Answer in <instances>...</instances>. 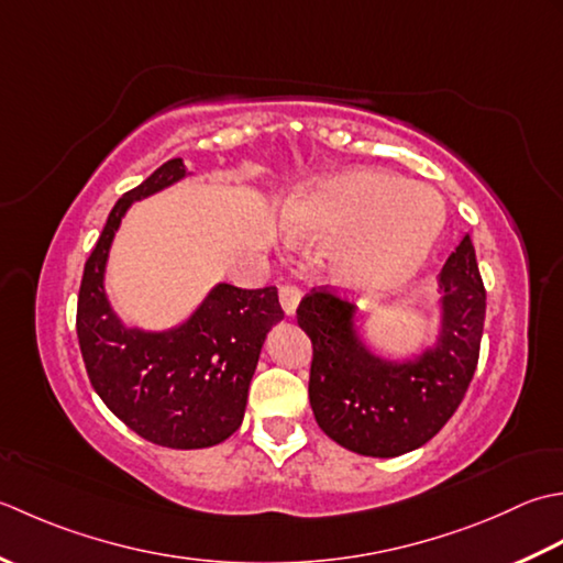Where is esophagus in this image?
I'll return each instance as SVG.
<instances>
[{
	"label": "esophagus",
	"instance_id": "1",
	"mask_svg": "<svg viewBox=\"0 0 563 563\" xmlns=\"http://www.w3.org/2000/svg\"><path fill=\"white\" fill-rule=\"evenodd\" d=\"M301 296H303V291L298 289L296 284H282L279 286V301H282V308H284L286 316L296 313L298 303H301Z\"/></svg>",
	"mask_w": 563,
	"mask_h": 563
}]
</instances>
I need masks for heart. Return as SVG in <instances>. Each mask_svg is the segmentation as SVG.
Returning <instances> with one entry per match:
<instances>
[{"instance_id":"b5f03b06","label":"heart","mask_w":563,"mask_h":563,"mask_svg":"<svg viewBox=\"0 0 563 563\" xmlns=\"http://www.w3.org/2000/svg\"><path fill=\"white\" fill-rule=\"evenodd\" d=\"M282 228L296 243H323L342 289L391 296L428 267L444 231V201L420 181L378 167H352L298 191Z\"/></svg>"}]
</instances>
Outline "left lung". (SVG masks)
<instances>
[{
  "label": "left lung",
  "mask_w": 563,
  "mask_h": 563,
  "mask_svg": "<svg viewBox=\"0 0 563 563\" xmlns=\"http://www.w3.org/2000/svg\"><path fill=\"white\" fill-rule=\"evenodd\" d=\"M438 335L412 357H382L360 335L357 308L328 289L311 291L296 311L313 342L308 398L330 440L364 456L418 450L454 416L472 384L486 318L472 238L440 274Z\"/></svg>",
  "instance_id": "8db88e82"
}]
</instances>
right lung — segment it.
<instances>
[{
    "mask_svg": "<svg viewBox=\"0 0 563 563\" xmlns=\"http://www.w3.org/2000/svg\"><path fill=\"white\" fill-rule=\"evenodd\" d=\"M189 175L175 157L123 194L87 260L77 298L79 350L95 391L133 432L169 450H203L240 428L262 345L284 318L274 286L245 291L225 282L165 330L125 325L113 311L107 265L125 211Z\"/></svg>",
    "mask_w": 563,
    "mask_h": 563,
    "instance_id": "right-lung-1",
    "label": "right lung"
}]
</instances>
